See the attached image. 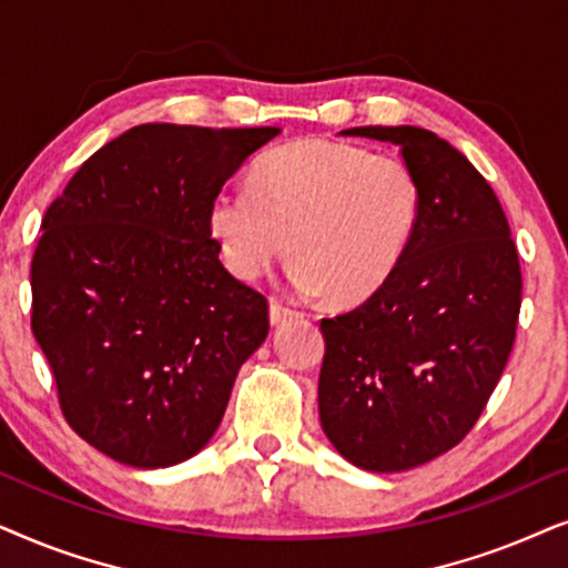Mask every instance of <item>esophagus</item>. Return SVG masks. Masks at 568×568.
I'll use <instances>...</instances> for the list:
<instances>
[{"mask_svg":"<svg viewBox=\"0 0 568 568\" xmlns=\"http://www.w3.org/2000/svg\"><path fill=\"white\" fill-rule=\"evenodd\" d=\"M293 316H296V312H293L291 306H285L283 301H277V298L270 301V322H272V324H280V322H285V320H293Z\"/></svg>","mask_w":568,"mask_h":568,"instance_id":"esophagus-1","label":"esophagus"}]
</instances>
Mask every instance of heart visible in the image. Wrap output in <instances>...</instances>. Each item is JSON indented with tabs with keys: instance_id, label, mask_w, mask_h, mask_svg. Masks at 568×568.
Masks as SVG:
<instances>
[{
	"instance_id": "1",
	"label": "heart",
	"mask_w": 568,
	"mask_h": 568,
	"mask_svg": "<svg viewBox=\"0 0 568 568\" xmlns=\"http://www.w3.org/2000/svg\"><path fill=\"white\" fill-rule=\"evenodd\" d=\"M420 207V181L403 158L312 138L260 158L248 184L223 186L207 221L233 275L260 277L291 236V283L355 304L395 275Z\"/></svg>"
}]
</instances>
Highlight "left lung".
Masks as SVG:
<instances>
[{
  "instance_id": "left-lung-1",
  "label": "left lung",
  "mask_w": 568,
  "mask_h": 568,
  "mask_svg": "<svg viewBox=\"0 0 568 568\" xmlns=\"http://www.w3.org/2000/svg\"><path fill=\"white\" fill-rule=\"evenodd\" d=\"M392 142L420 181L415 236L387 283L322 320L320 420L347 463L403 473L470 434L509 361L521 270L494 189L420 126H355Z\"/></svg>"
}]
</instances>
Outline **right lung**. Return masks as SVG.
Wrapping results in <instances>:
<instances>
[{
  "label": "right lung",
  "instance_id": "right-lung-1",
  "mask_svg": "<svg viewBox=\"0 0 568 568\" xmlns=\"http://www.w3.org/2000/svg\"><path fill=\"white\" fill-rule=\"evenodd\" d=\"M277 126L140 124L80 165L41 223L30 327L78 436L155 470L194 457L270 332L231 275L210 202Z\"/></svg>",
  "mask_w": 568,
  "mask_h": 568
}]
</instances>
